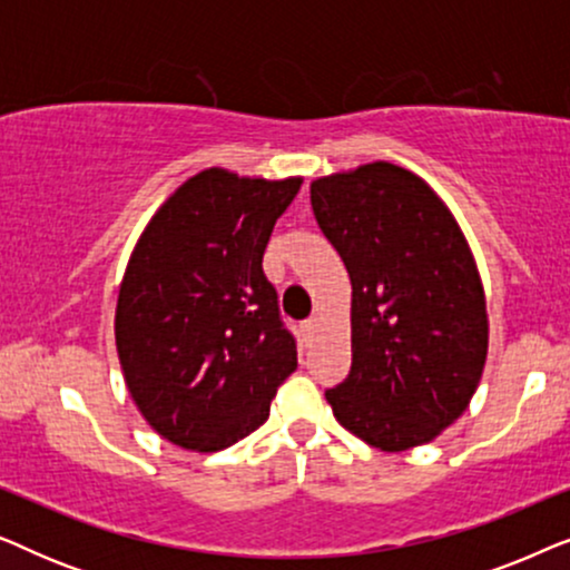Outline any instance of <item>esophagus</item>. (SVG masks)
<instances>
[{
    "label": "esophagus",
    "mask_w": 570,
    "mask_h": 570,
    "mask_svg": "<svg viewBox=\"0 0 570 570\" xmlns=\"http://www.w3.org/2000/svg\"><path fill=\"white\" fill-rule=\"evenodd\" d=\"M314 330H316V318H306V322L301 324V332H303V337H311V334H314Z\"/></svg>",
    "instance_id": "obj_1"
}]
</instances>
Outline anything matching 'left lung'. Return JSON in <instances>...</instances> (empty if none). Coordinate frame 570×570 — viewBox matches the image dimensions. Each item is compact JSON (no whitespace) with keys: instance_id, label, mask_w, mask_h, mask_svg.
Wrapping results in <instances>:
<instances>
[{"instance_id":"left-lung-1","label":"left lung","mask_w":570,"mask_h":570,"mask_svg":"<svg viewBox=\"0 0 570 570\" xmlns=\"http://www.w3.org/2000/svg\"><path fill=\"white\" fill-rule=\"evenodd\" d=\"M311 207L353 283V365L326 389L342 428L381 451L433 441L488 355L480 272L454 215L394 163L316 178Z\"/></svg>"}]
</instances>
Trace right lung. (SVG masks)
Returning a JSON list of instances; mask_svg holds the SVG:
<instances>
[{
  "mask_svg": "<svg viewBox=\"0 0 570 570\" xmlns=\"http://www.w3.org/2000/svg\"><path fill=\"white\" fill-rule=\"evenodd\" d=\"M301 184L202 170L131 252L116 350L137 410L176 446L220 451L246 439L298 365L262 256Z\"/></svg>",
  "mask_w": 570,
  "mask_h": 570,
  "instance_id": "add662e5",
  "label": "right lung"
}]
</instances>
